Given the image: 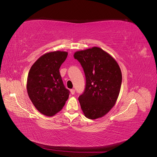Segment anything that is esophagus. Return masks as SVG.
<instances>
[{
  "label": "esophagus",
  "instance_id": "esophagus-1",
  "mask_svg": "<svg viewBox=\"0 0 157 157\" xmlns=\"http://www.w3.org/2000/svg\"><path fill=\"white\" fill-rule=\"evenodd\" d=\"M71 94H72V95L75 94V90L71 89Z\"/></svg>",
  "mask_w": 157,
  "mask_h": 157
}]
</instances>
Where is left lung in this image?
Instances as JSON below:
<instances>
[{"label": "left lung", "instance_id": "1", "mask_svg": "<svg viewBox=\"0 0 157 157\" xmlns=\"http://www.w3.org/2000/svg\"><path fill=\"white\" fill-rule=\"evenodd\" d=\"M83 68L86 87L78 98L84 115L96 119L115 105L120 93L122 73L116 60L98 47L77 51L74 54Z\"/></svg>", "mask_w": 157, "mask_h": 157}]
</instances>
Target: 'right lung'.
Returning <instances> with one entry per match:
<instances>
[{
    "label": "right lung",
    "instance_id": "1",
    "mask_svg": "<svg viewBox=\"0 0 157 157\" xmlns=\"http://www.w3.org/2000/svg\"><path fill=\"white\" fill-rule=\"evenodd\" d=\"M67 54V52L55 51L42 55L28 74V95L37 110L46 116H54L60 111L69 98L70 92L59 73Z\"/></svg>",
    "mask_w": 157,
    "mask_h": 157
}]
</instances>
